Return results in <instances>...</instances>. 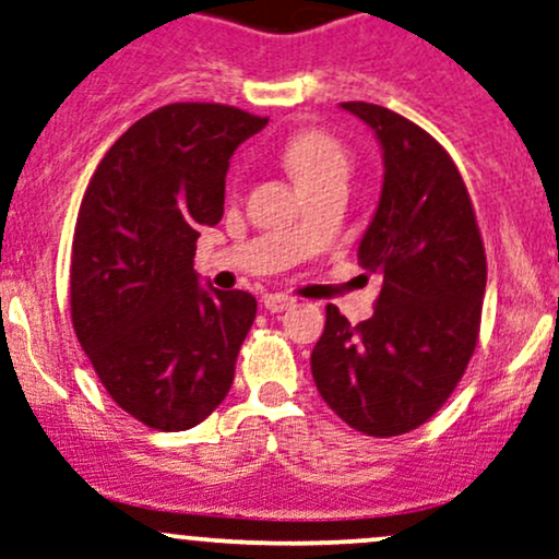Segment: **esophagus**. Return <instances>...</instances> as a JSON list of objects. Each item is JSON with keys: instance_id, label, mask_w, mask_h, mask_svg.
Returning <instances> with one entry per match:
<instances>
[{"instance_id": "obj_1", "label": "esophagus", "mask_w": 559, "mask_h": 559, "mask_svg": "<svg viewBox=\"0 0 559 559\" xmlns=\"http://www.w3.org/2000/svg\"><path fill=\"white\" fill-rule=\"evenodd\" d=\"M264 302V310H270V313H281V310L292 308L295 305V297L289 295H267L262 299Z\"/></svg>"}]
</instances>
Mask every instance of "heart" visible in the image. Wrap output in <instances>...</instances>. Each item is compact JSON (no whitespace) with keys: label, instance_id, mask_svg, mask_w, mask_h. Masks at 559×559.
<instances>
[{"label":"heart","instance_id":"1","mask_svg":"<svg viewBox=\"0 0 559 559\" xmlns=\"http://www.w3.org/2000/svg\"><path fill=\"white\" fill-rule=\"evenodd\" d=\"M284 163L299 187L316 185L329 176H348L350 157L337 139L324 131H302L284 146Z\"/></svg>","mask_w":559,"mask_h":559}]
</instances>
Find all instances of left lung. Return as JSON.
Wrapping results in <instances>:
<instances>
[{
	"label": "left lung",
	"mask_w": 559,
	"mask_h": 559,
	"mask_svg": "<svg viewBox=\"0 0 559 559\" xmlns=\"http://www.w3.org/2000/svg\"><path fill=\"white\" fill-rule=\"evenodd\" d=\"M372 128L383 190L358 243V264L383 275L372 319L334 305L310 354L324 402L367 437H399L450 399L477 348L487 284L472 198L437 139L396 111L340 104Z\"/></svg>",
	"instance_id": "8db88e82"
}]
</instances>
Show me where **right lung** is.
<instances>
[{
  "label": "right lung",
  "instance_id": "1",
  "mask_svg": "<svg viewBox=\"0 0 559 559\" xmlns=\"http://www.w3.org/2000/svg\"><path fill=\"white\" fill-rule=\"evenodd\" d=\"M264 126L225 104H168L111 144L82 198L74 332L109 396L150 428L198 426L233 385L257 299L201 286L192 260L225 214L233 152Z\"/></svg>",
  "mask_w": 559,
  "mask_h": 559
}]
</instances>
